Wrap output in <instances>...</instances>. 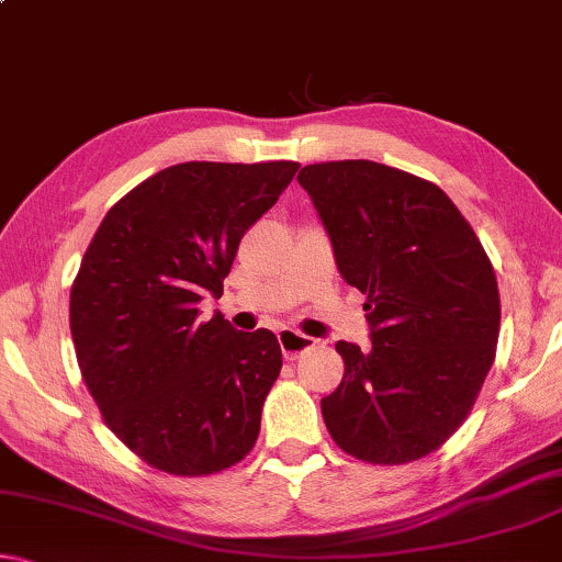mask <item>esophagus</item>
I'll return each instance as SVG.
<instances>
[{"instance_id": "esophagus-1", "label": "esophagus", "mask_w": 562, "mask_h": 562, "mask_svg": "<svg viewBox=\"0 0 562 562\" xmlns=\"http://www.w3.org/2000/svg\"><path fill=\"white\" fill-rule=\"evenodd\" d=\"M277 341H280L282 355H285V359H290V362H293V359H297L301 355H305L308 349L316 347L311 336L297 334V331H293V328H282V331L277 334Z\"/></svg>"}]
</instances>
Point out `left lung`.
<instances>
[{
	"instance_id": "1",
	"label": "left lung",
	"mask_w": 562,
	"mask_h": 562,
	"mask_svg": "<svg viewBox=\"0 0 562 562\" xmlns=\"http://www.w3.org/2000/svg\"><path fill=\"white\" fill-rule=\"evenodd\" d=\"M297 182L336 267L368 297L372 347L336 341L344 378L321 401L351 458L406 465L437 452L475 406L496 357L501 301L481 238L429 179L368 159L308 164Z\"/></svg>"
}]
</instances>
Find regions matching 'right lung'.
Returning <instances> with one entry per match:
<instances>
[{
    "label": "right lung",
    "mask_w": 562,
    "mask_h": 562,
    "mask_svg": "<svg viewBox=\"0 0 562 562\" xmlns=\"http://www.w3.org/2000/svg\"><path fill=\"white\" fill-rule=\"evenodd\" d=\"M297 161H187L120 198L71 285L81 378L110 431L148 465L198 477L241 462L282 370L267 328L244 334L198 303L221 297L246 231Z\"/></svg>",
    "instance_id": "right-lung-1"
}]
</instances>
